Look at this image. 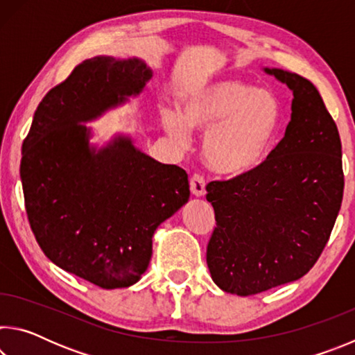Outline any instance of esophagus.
<instances>
[{
  "instance_id": "obj_1",
  "label": "esophagus",
  "mask_w": 355,
  "mask_h": 355,
  "mask_svg": "<svg viewBox=\"0 0 355 355\" xmlns=\"http://www.w3.org/2000/svg\"><path fill=\"white\" fill-rule=\"evenodd\" d=\"M191 192L194 194L196 197H202L205 194V178L200 173H194V175L191 177Z\"/></svg>"
}]
</instances>
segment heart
Listing matches in <instances>:
<instances>
[{"mask_svg": "<svg viewBox=\"0 0 355 355\" xmlns=\"http://www.w3.org/2000/svg\"><path fill=\"white\" fill-rule=\"evenodd\" d=\"M280 101L272 92L238 78H219L196 84L180 94L178 112L164 110L161 122L178 142L191 130L207 131L203 156L214 172L241 177L260 167L282 127Z\"/></svg>", "mask_w": 355, "mask_h": 355, "instance_id": "1", "label": "heart"}]
</instances>
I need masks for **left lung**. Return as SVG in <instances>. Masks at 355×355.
<instances>
[{
    "instance_id": "obj_1",
    "label": "left lung",
    "mask_w": 355,
    "mask_h": 355,
    "mask_svg": "<svg viewBox=\"0 0 355 355\" xmlns=\"http://www.w3.org/2000/svg\"><path fill=\"white\" fill-rule=\"evenodd\" d=\"M293 91L291 120L264 163L207 184L216 227L207 264L220 290L252 296L307 274L343 200L338 128L309 80L264 69Z\"/></svg>"
}]
</instances>
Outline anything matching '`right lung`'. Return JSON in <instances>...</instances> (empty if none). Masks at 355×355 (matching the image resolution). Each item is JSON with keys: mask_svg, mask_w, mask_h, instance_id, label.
<instances>
[{"mask_svg": "<svg viewBox=\"0 0 355 355\" xmlns=\"http://www.w3.org/2000/svg\"><path fill=\"white\" fill-rule=\"evenodd\" d=\"M152 78L139 59L97 56L48 92L23 141L20 178L35 239L64 271L114 290L136 284L156 228L189 199L188 173L119 136L98 152L89 122Z\"/></svg>", "mask_w": 355, "mask_h": 355, "instance_id": "right-lung-1", "label": "right lung"}]
</instances>
